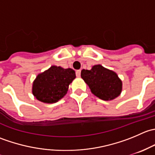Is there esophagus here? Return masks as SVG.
Masks as SVG:
<instances>
[{
	"instance_id": "1",
	"label": "esophagus",
	"mask_w": 155,
	"mask_h": 155,
	"mask_svg": "<svg viewBox=\"0 0 155 155\" xmlns=\"http://www.w3.org/2000/svg\"><path fill=\"white\" fill-rule=\"evenodd\" d=\"M76 75L77 77H79L81 76V70H78L76 71Z\"/></svg>"
}]
</instances>
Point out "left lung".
I'll return each instance as SVG.
<instances>
[{"mask_svg":"<svg viewBox=\"0 0 155 155\" xmlns=\"http://www.w3.org/2000/svg\"><path fill=\"white\" fill-rule=\"evenodd\" d=\"M81 77L92 93L104 101L114 99L121 92L122 82L116 73L101 64L94 65L90 70L83 69L81 72Z\"/></svg>","mask_w":155,"mask_h":155,"instance_id":"1","label":"left lung"}]
</instances>
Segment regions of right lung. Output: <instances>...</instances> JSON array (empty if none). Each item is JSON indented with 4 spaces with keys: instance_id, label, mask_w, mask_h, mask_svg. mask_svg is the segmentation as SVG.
<instances>
[{
    "instance_id": "1",
    "label": "right lung",
    "mask_w": 155,
    "mask_h": 155,
    "mask_svg": "<svg viewBox=\"0 0 155 155\" xmlns=\"http://www.w3.org/2000/svg\"><path fill=\"white\" fill-rule=\"evenodd\" d=\"M75 78L73 69L51 66L37 76L33 83V94L41 102L55 103L66 94L69 85Z\"/></svg>"
}]
</instances>
